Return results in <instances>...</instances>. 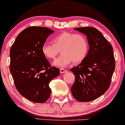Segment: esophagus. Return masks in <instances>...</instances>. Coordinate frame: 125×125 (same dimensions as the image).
Wrapping results in <instances>:
<instances>
[{
  "instance_id": "obj_1",
  "label": "esophagus",
  "mask_w": 125,
  "mask_h": 125,
  "mask_svg": "<svg viewBox=\"0 0 125 125\" xmlns=\"http://www.w3.org/2000/svg\"><path fill=\"white\" fill-rule=\"evenodd\" d=\"M60 72L61 73H65L67 72V70L66 69H64V68H60Z\"/></svg>"
}]
</instances>
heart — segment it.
Here are the masks:
<instances>
[{
	"mask_svg": "<svg viewBox=\"0 0 125 125\" xmlns=\"http://www.w3.org/2000/svg\"><path fill=\"white\" fill-rule=\"evenodd\" d=\"M52 43L45 42L41 52L45 58L54 59L61 52L62 54L53 62L54 66L65 67L72 62L79 63L87 57L89 43L84 35L64 31L52 38Z\"/></svg>",
	"mask_w": 125,
	"mask_h": 125,
	"instance_id": "heart-1",
	"label": "heart"
}]
</instances>
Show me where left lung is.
<instances>
[{
	"label": "left lung",
	"instance_id": "1",
	"mask_svg": "<svg viewBox=\"0 0 125 125\" xmlns=\"http://www.w3.org/2000/svg\"><path fill=\"white\" fill-rule=\"evenodd\" d=\"M74 29L87 36L89 49L85 59L70 70L75 76L71 93L78 101L89 102L103 95L110 87L115 70L113 49L96 28Z\"/></svg>",
	"mask_w": 125,
	"mask_h": 125
}]
</instances>
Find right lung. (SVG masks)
<instances>
[{"label":"right lung","mask_w":125,"mask_h":125,"mask_svg":"<svg viewBox=\"0 0 125 125\" xmlns=\"http://www.w3.org/2000/svg\"><path fill=\"white\" fill-rule=\"evenodd\" d=\"M54 32L45 27L26 28L10 49V70L15 87L22 96L36 103H44L49 99V83L60 73L41 52L43 43Z\"/></svg>","instance_id":"right-lung-1"}]
</instances>
